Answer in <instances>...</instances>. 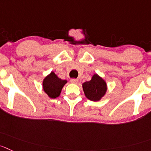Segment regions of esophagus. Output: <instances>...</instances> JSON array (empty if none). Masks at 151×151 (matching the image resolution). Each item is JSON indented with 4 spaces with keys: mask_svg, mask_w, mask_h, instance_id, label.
Returning a JSON list of instances; mask_svg holds the SVG:
<instances>
[{
    "mask_svg": "<svg viewBox=\"0 0 151 151\" xmlns=\"http://www.w3.org/2000/svg\"><path fill=\"white\" fill-rule=\"evenodd\" d=\"M70 81H71V83H73V84H77V83L78 82V80L77 79V78H72V79L70 80Z\"/></svg>",
    "mask_w": 151,
    "mask_h": 151,
    "instance_id": "esophagus-1",
    "label": "esophagus"
}]
</instances>
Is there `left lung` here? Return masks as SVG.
<instances>
[{"label": "left lung", "mask_w": 151, "mask_h": 151, "mask_svg": "<svg viewBox=\"0 0 151 151\" xmlns=\"http://www.w3.org/2000/svg\"><path fill=\"white\" fill-rule=\"evenodd\" d=\"M83 90L85 96L93 101H99L107 92V84L102 78L94 74L91 80L83 83Z\"/></svg>", "instance_id": "obj_1"}]
</instances>
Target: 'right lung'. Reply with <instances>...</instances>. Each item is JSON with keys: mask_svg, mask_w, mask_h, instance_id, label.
Instances as JSON below:
<instances>
[{"mask_svg": "<svg viewBox=\"0 0 151 151\" xmlns=\"http://www.w3.org/2000/svg\"><path fill=\"white\" fill-rule=\"evenodd\" d=\"M67 82V80L58 78L54 72H51L43 81V89L50 98L55 99L60 96L63 87Z\"/></svg>", "mask_w": 151, "mask_h": 151, "instance_id": "obj_1", "label": "right lung"}]
</instances>
